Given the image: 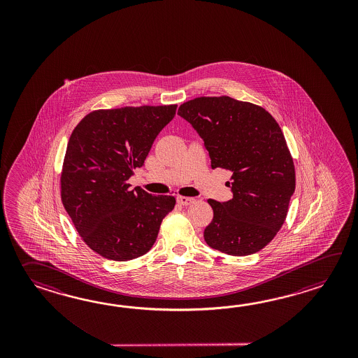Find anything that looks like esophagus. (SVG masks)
<instances>
[{
    "instance_id": "esophagus-1",
    "label": "esophagus",
    "mask_w": 358,
    "mask_h": 358,
    "mask_svg": "<svg viewBox=\"0 0 358 358\" xmlns=\"http://www.w3.org/2000/svg\"><path fill=\"white\" fill-rule=\"evenodd\" d=\"M176 202H178L179 205L188 206L194 202V198L182 197V196H179V197L176 198Z\"/></svg>"
}]
</instances>
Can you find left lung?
<instances>
[{
    "label": "left lung",
    "instance_id": "left-lung-1",
    "mask_svg": "<svg viewBox=\"0 0 358 358\" xmlns=\"http://www.w3.org/2000/svg\"><path fill=\"white\" fill-rule=\"evenodd\" d=\"M197 130L211 168L233 173L228 202L208 199L213 221L203 231L213 250L248 256L270 243L285 221L296 170L282 129L265 108L228 96L197 97L178 110Z\"/></svg>",
    "mask_w": 358,
    "mask_h": 358
}]
</instances>
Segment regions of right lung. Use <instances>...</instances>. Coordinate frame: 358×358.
<instances>
[{
    "label": "right lung",
    "mask_w": 358,
    "mask_h": 358,
    "mask_svg": "<svg viewBox=\"0 0 358 358\" xmlns=\"http://www.w3.org/2000/svg\"><path fill=\"white\" fill-rule=\"evenodd\" d=\"M176 105L94 110L69 138L61 170V201L92 251L129 261L152 248L176 198L130 189L153 141L176 116Z\"/></svg>",
    "instance_id": "1"
}]
</instances>
